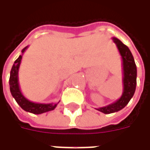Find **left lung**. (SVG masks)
<instances>
[{"label": "left lung", "instance_id": "obj_1", "mask_svg": "<svg viewBox=\"0 0 150 150\" xmlns=\"http://www.w3.org/2000/svg\"><path fill=\"white\" fill-rule=\"evenodd\" d=\"M122 59L123 93L120 99L105 107L96 108L104 114H110L121 110L129 104L134 95L137 85V66L129 47L116 38H112Z\"/></svg>", "mask_w": 150, "mask_h": 150}]
</instances>
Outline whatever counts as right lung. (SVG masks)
Wrapping results in <instances>:
<instances>
[{"label": "right lung", "mask_w": 150, "mask_h": 150, "mask_svg": "<svg viewBox=\"0 0 150 150\" xmlns=\"http://www.w3.org/2000/svg\"><path fill=\"white\" fill-rule=\"evenodd\" d=\"M28 46H25L24 49L21 50V53L25 51ZM22 55H20L13 63L11 71H10V77H9V88H10V92H11L13 97L14 98L15 100L17 101L20 107L23 110L26 111L28 112L34 113V114H42V113L46 112L49 111L54 110L58 105L59 102L56 104H39V103H34L32 101L29 100L28 99L25 97L21 93L18 82V71L21 64Z\"/></svg>", "instance_id": "add662e5"}]
</instances>
